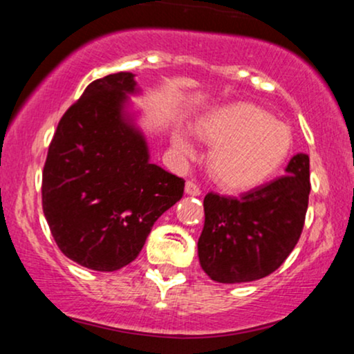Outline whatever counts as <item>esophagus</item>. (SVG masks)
Wrapping results in <instances>:
<instances>
[{"label": "esophagus", "mask_w": 354, "mask_h": 354, "mask_svg": "<svg viewBox=\"0 0 354 354\" xmlns=\"http://www.w3.org/2000/svg\"><path fill=\"white\" fill-rule=\"evenodd\" d=\"M185 191H186V193H188V194H191V196H200V194H201V188H200V186H198L196 183H194L193 180L186 181Z\"/></svg>", "instance_id": "obj_1"}]
</instances>
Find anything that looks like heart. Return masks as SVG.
<instances>
[{
  "label": "heart",
  "mask_w": 354,
  "mask_h": 354,
  "mask_svg": "<svg viewBox=\"0 0 354 354\" xmlns=\"http://www.w3.org/2000/svg\"><path fill=\"white\" fill-rule=\"evenodd\" d=\"M198 136L213 145L209 169L223 186L245 189L259 185L284 163L293 146L290 126L251 103H233L198 121ZM178 153L191 156L193 143L185 131L173 140Z\"/></svg>",
  "instance_id": "b5f03b06"
}]
</instances>
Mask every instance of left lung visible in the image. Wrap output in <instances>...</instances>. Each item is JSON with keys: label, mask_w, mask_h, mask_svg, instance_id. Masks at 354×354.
Wrapping results in <instances>:
<instances>
[{"label": "left lung", "mask_w": 354, "mask_h": 354, "mask_svg": "<svg viewBox=\"0 0 354 354\" xmlns=\"http://www.w3.org/2000/svg\"><path fill=\"white\" fill-rule=\"evenodd\" d=\"M310 189V156L298 153L286 174L239 198L206 194L203 271L218 283H248L278 270L301 236Z\"/></svg>", "instance_id": "1"}]
</instances>
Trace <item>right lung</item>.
Segmentation results:
<instances>
[{
  "instance_id": "1",
  "label": "right lung",
  "mask_w": 354,
  "mask_h": 354,
  "mask_svg": "<svg viewBox=\"0 0 354 354\" xmlns=\"http://www.w3.org/2000/svg\"><path fill=\"white\" fill-rule=\"evenodd\" d=\"M133 73L89 83L59 120L43 168V213L61 253L96 271L135 261L154 221L181 200L185 180L149 163L124 121Z\"/></svg>"
}]
</instances>
